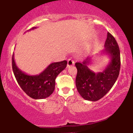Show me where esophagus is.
Masks as SVG:
<instances>
[{
  "label": "esophagus",
  "instance_id": "esophagus-1",
  "mask_svg": "<svg viewBox=\"0 0 133 133\" xmlns=\"http://www.w3.org/2000/svg\"><path fill=\"white\" fill-rule=\"evenodd\" d=\"M74 64H75V62H74V61L72 59H71V58H69V59H68V65H67V66H68V67L72 66V65H74Z\"/></svg>",
  "mask_w": 133,
  "mask_h": 133
}]
</instances>
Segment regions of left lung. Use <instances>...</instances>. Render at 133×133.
<instances>
[{
	"label": "left lung",
	"mask_w": 133,
	"mask_h": 133,
	"mask_svg": "<svg viewBox=\"0 0 133 133\" xmlns=\"http://www.w3.org/2000/svg\"><path fill=\"white\" fill-rule=\"evenodd\" d=\"M105 48L101 53L108 55L111 61L101 72L95 73L88 65L91 58H87L82 63H75L77 74L75 79L76 87L83 99L96 101L103 97L112 88L119 76L121 68L120 50L114 37L107 33V40L104 45Z\"/></svg>",
	"instance_id": "1"
}]
</instances>
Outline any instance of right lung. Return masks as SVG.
I'll list each match as a JSON object with an SVG mask.
<instances>
[{"label":"right lung","mask_w":133,"mask_h":133,"mask_svg":"<svg viewBox=\"0 0 133 133\" xmlns=\"http://www.w3.org/2000/svg\"><path fill=\"white\" fill-rule=\"evenodd\" d=\"M36 27H33L34 30ZM12 55V65L13 73L18 83L22 90L29 97L34 99H41L48 97L55 89V80L58 74L67 66V61L54 62L50 64L39 75H30L22 71L16 65Z\"/></svg>","instance_id":"1"}]
</instances>
